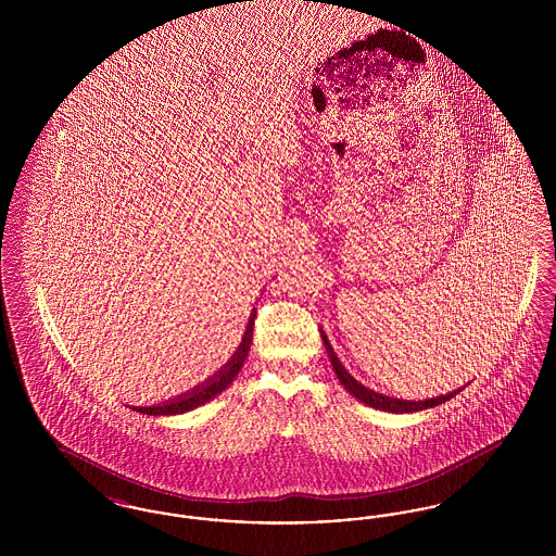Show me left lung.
I'll return each mask as SVG.
<instances>
[{"label": "left lung", "mask_w": 556, "mask_h": 556, "mask_svg": "<svg viewBox=\"0 0 556 556\" xmlns=\"http://www.w3.org/2000/svg\"><path fill=\"white\" fill-rule=\"evenodd\" d=\"M325 340V348H327V354H329V361L333 365L336 375L340 377L342 386L345 390L354 397H358L361 402L369 404L372 408H381V410H388V413H417V410H424V408H431V406H438L442 402H446L452 396H456L458 392H450L446 396L431 397V400H419V402H410V400H397V397L383 396V394H377L369 388H365L363 383H358L348 370L344 369V365L340 363V358L336 356L333 348L327 342V336H323Z\"/></svg>", "instance_id": "8db88e82"}]
</instances>
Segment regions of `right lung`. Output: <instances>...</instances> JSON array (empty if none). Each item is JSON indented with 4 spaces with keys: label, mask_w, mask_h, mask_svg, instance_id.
I'll use <instances>...</instances> for the list:
<instances>
[{
    "label": "right lung",
    "mask_w": 556,
    "mask_h": 556,
    "mask_svg": "<svg viewBox=\"0 0 556 556\" xmlns=\"http://www.w3.org/2000/svg\"><path fill=\"white\" fill-rule=\"evenodd\" d=\"M252 327H254V317H250V323H248L245 333H243V340L239 344L238 352L233 354V358L216 375H212L206 383L198 386L195 390L187 392L184 396L162 402L159 406H141V408H135V410H139L141 415H181V413L193 410V408L211 402L212 397L218 396L238 377L239 369L243 367V361H245L248 350L252 344Z\"/></svg>",
    "instance_id": "obj_1"
}]
</instances>
